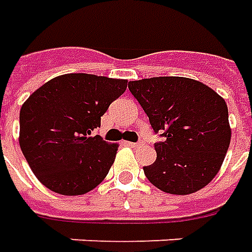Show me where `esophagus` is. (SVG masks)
I'll list each match as a JSON object with an SVG mask.
<instances>
[{"label":"esophagus","mask_w":252,"mask_h":252,"mask_svg":"<svg viewBox=\"0 0 252 252\" xmlns=\"http://www.w3.org/2000/svg\"><path fill=\"white\" fill-rule=\"evenodd\" d=\"M131 147H142L144 146L143 140H139V142H131V143H128Z\"/></svg>","instance_id":"1"}]
</instances>
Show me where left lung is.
<instances>
[{"label":"left lung","mask_w":252,"mask_h":252,"mask_svg":"<svg viewBox=\"0 0 252 252\" xmlns=\"http://www.w3.org/2000/svg\"><path fill=\"white\" fill-rule=\"evenodd\" d=\"M131 94L162 132L157 159L143 166L151 184L168 193L199 191L217 175L230 143L228 106L217 93L193 79L161 76L128 83Z\"/></svg>","instance_id":"1"}]
</instances>
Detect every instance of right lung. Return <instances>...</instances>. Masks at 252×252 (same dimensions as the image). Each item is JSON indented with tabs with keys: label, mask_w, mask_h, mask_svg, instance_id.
I'll return each mask as SVG.
<instances>
[{
	"label": "right lung",
	"mask_w": 252,
	"mask_h": 252,
	"mask_svg": "<svg viewBox=\"0 0 252 252\" xmlns=\"http://www.w3.org/2000/svg\"><path fill=\"white\" fill-rule=\"evenodd\" d=\"M126 80L66 73L34 91L20 110L19 143L38 180L61 195H83L113 165L117 144L94 135Z\"/></svg>",
	"instance_id": "right-lung-1"
}]
</instances>
